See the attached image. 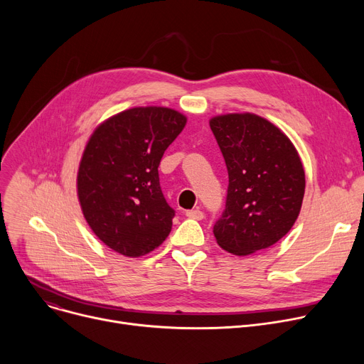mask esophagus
I'll return each instance as SVG.
<instances>
[{"mask_svg": "<svg viewBox=\"0 0 364 364\" xmlns=\"http://www.w3.org/2000/svg\"><path fill=\"white\" fill-rule=\"evenodd\" d=\"M186 215L188 218H192V220H202L203 218V213L200 211V209H190V211L186 213Z\"/></svg>", "mask_w": 364, "mask_h": 364, "instance_id": "1", "label": "esophagus"}]
</instances>
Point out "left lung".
Wrapping results in <instances>:
<instances>
[{
	"mask_svg": "<svg viewBox=\"0 0 364 364\" xmlns=\"http://www.w3.org/2000/svg\"><path fill=\"white\" fill-rule=\"evenodd\" d=\"M209 127L228 172L225 211L214 225L217 243L237 257L273 246L302 206L305 172L294 143L250 112L218 114Z\"/></svg>",
	"mask_w": 364,
	"mask_h": 364,
	"instance_id": "obj_1",
	"label": "left lung"
}]
</instances>
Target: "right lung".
<instances>
[{
	"label": "right lung",
	"instance_id": "add662e5",
	"mask_svg": "<svg viewBox=\"0 0 364 364\" xmlns=\"http://www.w3.org/2000/svg\"><path fill=\"white\" fill-rule=\"evenodd\" d=\"M187 117L162 106L132 107L92 131L76 176V195L92 233L124 257H143L168 237L172 209L161 190L164 151Z\"/></svg>",
	"mask_w": 364,
	"mask_h": 364
}]
</instances>
